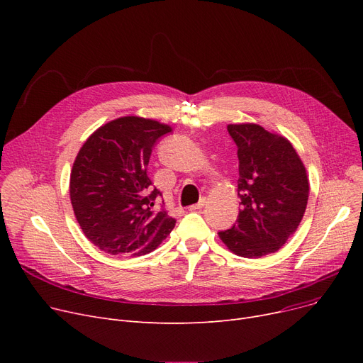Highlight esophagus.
I'll list each match as a JSON object with an SVG mask.
<instances>
[{
	"instance_id": "obj_1",
	"label": "esophagus",
	"mask_w": 363,
	"mask_h": 363,
	"mask_svg": "<svg viewBox=\"0 0 363 363\" xmlns=\"http://www.w3.org/2000/svg\"><path fill=\"white\" fill-rule=\"evenodd\" d=\"M204 204H206V199L203 197V199H200L199 203H196V204H193V206H189L188 208H189V211H199V208L204 207Z\"/></svg>"
}]
</instances>
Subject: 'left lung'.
Returning a JSON list of instances; mask_svg holds the SVG:
<instances>
[{"mask_svg":"<svg viewBox=\"0 0 363 363\" xmlns=\"http://www.w3.org/2000/svg\"><path fill=\"white\" fill-rule=\"evenodd\" d=\"M237 145L240 213L218 233L241 257L275 253L296 233L309 199V181L291 143L255 123L228 125Z\"/></svg>","mask_w":363,"mask_h":363,"instance_id":"8db88e82","label":"left lung"}]
</instances>
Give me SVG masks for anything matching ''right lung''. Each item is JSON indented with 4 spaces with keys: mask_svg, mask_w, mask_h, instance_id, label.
I'll return each mask as SVG.
<instances>
[{
    "mask_svg": "<svg viewBox=\"0 0 363 363\" xmlns=\"http://www.w3.org/2000/svg\"><path fill=\"white\" fill-rule=\"evenodd\" d=\"M170 126L126 116L99 128L85 141L70 174V201L85 237L110 255L143 256L170 234L175 219L156 211L151 151Z\"/></svg>",
    "mask_w": 363,
    "mask_h": 363,
    "instance_id": "1",
    "label": "right lung"
}]
</instances>
